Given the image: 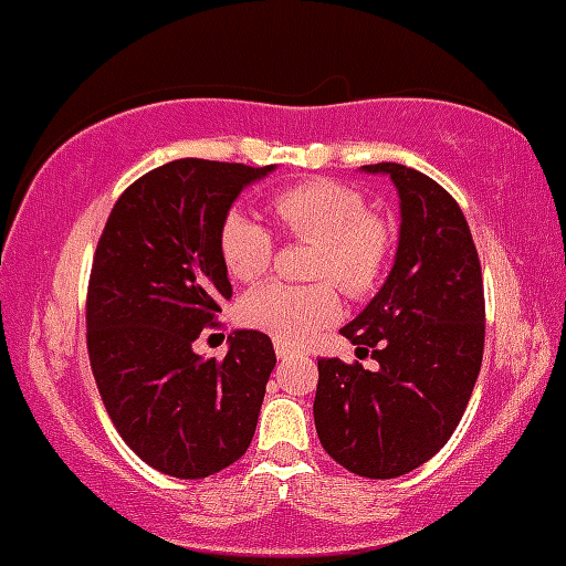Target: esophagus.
I'll return each mask as SVG.
<instances>
[{"mask_svg": "<svg viewBox=\"0 0 566 566\" xmlns=\"http://www.w3.org/2000/svg\"><path fill=\"white\" fill-rule=\"evenodd\" d=\"M273 349H276V357H279V359H284V357H290V354H295L293 346L282 344V340H276V344H273Z\"/></svg>", "mask_w": 566, "mask_h": 566, "instance_id": "obj_1", "label": "esophagus"}]
</instances>
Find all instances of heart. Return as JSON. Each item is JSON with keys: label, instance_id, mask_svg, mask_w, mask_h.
<instances>
[{"label": "heart", "instance_id": "b5f03b06", "mask_svg": "<svg viewBox=\"0 0 566 566\" xmlns=\"http://www.w3.org/2000/svg\"><path fill=\"white\" fill-rule=\"evenodd\" d=\"M271 212L284 235L316 244L314 284L271 282L241 301L247 327L282 344H303L338 314V284L349 297L374 295L395 252V228L370 212L368 198L349 182L319 177L287 185L271 196ZM220 258L239 282H258L271 269L273 233L263 220L233 209L222 217Z\"/></svg>", "mask_w": 566, "mask_h": 566}]
</instances>
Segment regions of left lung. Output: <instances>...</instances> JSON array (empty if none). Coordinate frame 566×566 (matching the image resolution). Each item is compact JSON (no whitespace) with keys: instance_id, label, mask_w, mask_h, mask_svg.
Returning <instances> with one entry per match:
<instances>
[{"instance_id":"left-lung-1","label":"left lung","mask_w":566,"mask_h":566,"mask_svg":"<svg viewBox=\"0 0 566 566\" xmlns=\"http://www.w3.org/2000/svg\"><path fill=\"white\" fill-rule=\"evenodd\" d=\"M400 192L395 269L344 327L374 370L319 359L314 424L322 449L349 473L397 478L454 434L483 359L486 301L468 220L449 190L400 164H374Z\"/></svg>"}]
</instances>
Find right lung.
Returning <instances> with one entry per match:
<instances>
[{
  "label": "right lung",
  "instance_id": "obj_1",
  "mask_svg": "<svg viewBox=\"0 0 566 566\" xmlns=\"http://www.w3.org/2000/svg\"><path fill=\"white\" fill-rule=\"evenodd\" d=\"M273 166L179 158L147 171L112 207L93 254L85 340L112 424L142 462L174 478H207L250 449L271 338L235 331L222 359L192 340L217 327L233 287L220 235L241 188Z\"/></svg>",
  "mask_w": 566,
  "mask_h": 566
}]
</instances>
